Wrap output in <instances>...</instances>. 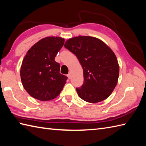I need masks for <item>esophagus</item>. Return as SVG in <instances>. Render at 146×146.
Wrapping results in <instances>:
<instances>
[{
  "label": "esophagus",
  "instance_id": "1",
  "mask_svg": "<svg viewBox=\"0 0 146 146\" xmlns=\"http://www.w3.org/2000/svg\"><path fill=\"white\" fill-rule=\"evenodd\" d=\"M67 76L68 77V78L70 79V78H71V73L68 74V75H67Z\"/></svg>",
  "mask_w": 146,
  "mask_h": 146
}]
</instances>
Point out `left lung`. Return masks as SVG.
<instances>
[{"mask_svg":"<svg viewBox=\"0 0 146 146\" xmlns=\"http://www.w3.org/2000/svg\"><path fill=\"white\" fill-rule=\"evenodd\" d=\"M64 47L76 55L83 68L84 82L76 88L79 97L89 103L107 99L119 76L117 57L109 46L95 37L79 36L68 39Z\"/></svg>","mask_w":146,"mask_h":146,"instance_id":"left-lung-1","label":"left lung"}]
</instances>
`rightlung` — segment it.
Returning <instances> with one entry per match:
<instances>
[{
  "label": "right lung",
  "instance_id": "1",
  "mask_svg": "<svg viewBox=\"0 0 146 146\" xmlns=\"http://www.w3.org/2000/svg\"><path fill=\"white\" fill-rule=\"evenodd\" d=\"M64 39L51 36L42 38L27 52L21 66L20 75L24 89L41 101L56 98L66 83L60 73V65L54 61Z\"/></svg>",
  "mask_w": 146,
  "mask_h": 146
}]
</instances>
